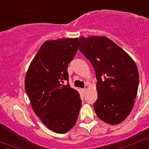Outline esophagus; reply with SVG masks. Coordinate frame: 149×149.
<instances>
[{"instance_id":"esophagus-1","label":"esophagus","mask_w":149,"mask_h":149,"mask_svg":"<svg viewBox=\"0 0 149 149\" xmlns=\"http://www.w3.org/2000/svg\"><path fill=\"white\" fill-rule=\"evenodd\" d=\"M82 92H83V93H85L87 91V89L86 88H83V89H82Z\"/></svg>"}]
</instances>
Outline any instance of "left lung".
<instances>
[{
	"label": "left lung",
	"mask_w": 149,
	"mask_h": 149,
	"mask_svg": "<svg viewBox=\"0 0 149 149\" xmlns=\"http://www.w3.org/2000/svg\"><path fill=\"white\" fill-rule=\"evenodd\" d=\"M79 49L91 61L98 80L97 117L109 125L121 123L134 107L139 73L134 60L105 36L81 37Z\"/></svg>",
	"instance_id": "left-lung-1"
}]
</instances>
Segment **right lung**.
Masks as SVG:
<instances>
[{"label":"right lung","mask_w":149,"mask_h":149,"mask_svg":"<svg viewBox=\"0 0 149 149\" xmlns=\"http://www.w3.org/2000/svg\"><path fill=\"white\" fill-rule=\"evenodd\" d=\"M78 50V38L47 40L31 61L24 88L32 110L53 132L65 133L76 124L82 101L71 88L67 68Z\"/></svg>","instance_id":"add662e5"}]
</instances>
